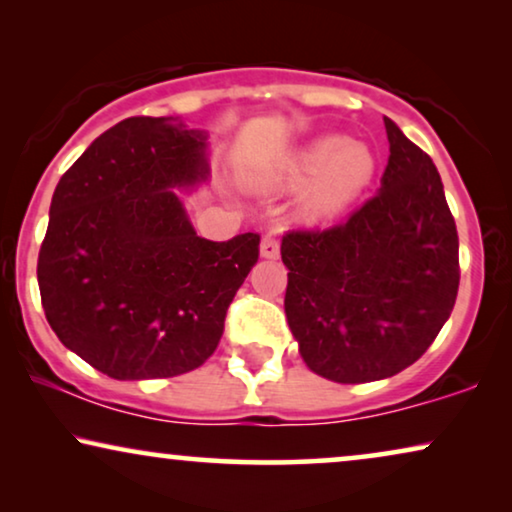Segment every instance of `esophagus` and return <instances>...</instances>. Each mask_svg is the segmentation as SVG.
Segmentation results:
<instances>
[{
    "instance_id": "34e87169",
    "label": "esophagus",
    "mask_w": 512,
    "mask_h": 512,
    "mask_svg": "<svg viewBox=\"0 0 512 512\" xmlns=\"http://www.w3.org/2000/svg\"><path fill=\"white\" fill-rule=\"evenodd\" d=\"M261 256L263 258H277L279 256V237L268 233L261 240Z\"/></svg>"
}]
</instances>
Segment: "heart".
<instances>
[{
	"instance_id": "b5f03b06",
	"label": "heart",
	"mask_w": 512,
	"mask_h": 512,
	"mask_svg": "<svg viewBox=\"0 0 512 512\" xmlns=\"http://www.w3.org/2000/svg\"><path fill=\"white\" fill-rule=\"evenodd\" d=\"M375 174V158L366 144L345 137H321L298 153L289 167V184L312 181L300 202L307 221L340 214L359 198Z\"/></svg>"
}]
</instances>
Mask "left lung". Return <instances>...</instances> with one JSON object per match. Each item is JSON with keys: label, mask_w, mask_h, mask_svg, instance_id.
Masks as SVG:
<instances>
[{"label": "left lung", "mask_w": 512, "mask_h": 512, "mask_svg": "<svg viewBox=\"0 0 512 512\" xmlns=\"http://www.w3.org/2000/svg\"><path fill=\"white\" fill-rule=\"evenodd\" d=\"M382 188L347 221L296 228L282 240L284 310L300 356L340 384L384 380L412 366L454 307L459 235L443 181L417 144L384 118Z\"/></svg>", "instance_id": "8db88e82"}]
</instances>
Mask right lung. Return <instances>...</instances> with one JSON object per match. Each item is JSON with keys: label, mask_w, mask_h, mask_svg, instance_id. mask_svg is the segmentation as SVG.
Wrapping results in <instances>:
<instances>
[{"label": "right lung", "mask_w": 512, "mask_h": 512, "mask_svg": "<svg viewBox=\"0 0 512 512\" xmlns=\"http://www.w3.org/2000/svg\"><path fill=\"white\" fill-rule=\"evenodd\" d=\"M207 177L205 135L132 116L62 174L39 249L46 319L114 380L184 375L214 354L261 235H195L174 186Z\"/></svg>", "instance_id": "right-lung-1"}]
</instances>
